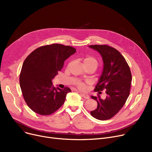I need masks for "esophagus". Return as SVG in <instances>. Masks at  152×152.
I'll return each mask as SVG.
<instances>
[{"label": "esophagus", "mask_w": 152, "mask_h": 152, "mask_svg": "<svg viewBox=\"0 0 152 152\" xmlns=\"http://www.w3.org/2000/svg\"><path fill=\"white\" fill-rule=\"evenodd\" d=\"M81 96L83 97V98L86 99H89V95L88 94H81L80 93Z\"/></svg>", "instance_id": "esophagus-1"}]
</instances>
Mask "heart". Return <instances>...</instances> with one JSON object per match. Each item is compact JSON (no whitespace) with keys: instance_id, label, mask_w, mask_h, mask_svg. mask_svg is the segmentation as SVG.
Returning <instances> with one entry per match:
<instances>
[{"instance_id":"heart-1","label":"heart","mask_w":152,"mask_h":152,"mask_svg":"<svg viewBox=\"0 0 152 152\" xmlns=\"http://www.w3.org/2000/svg\"><path fill=\"white\" fill-rule=\"evenodd\" d=\"M84 65L86 67L91 66L94 67L96 69L99 65V62L97 60L92 56H87L83 60ZM76 86L78 87L79 89L81 91H84L86 89V84L83 82H77L76 83Z\"/></svg>"}]
</instances>
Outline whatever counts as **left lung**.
<instances>
[{"mask_svg":"<svg viewBox=\"0 0 152 152\" xmlns=\"http://www.w3.org/2000/svg\"><path fill=\"white\" fill-rule=\"evenodd\" d=\"M92 49L99 52L103 61V69L95 92L101 93L105 89L107 96L102 99L91 96L97 102V108L91 115L99 120H107L116 115L128 98L132 75L129 66L121 53L108 45H91Z\"/></svg>","mask_w":152,"mask_h":152,"instance_id":"obj_1","label":"left lung"}]
</instances>
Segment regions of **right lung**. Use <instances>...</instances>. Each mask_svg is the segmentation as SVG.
Returning <instances> with one entry per match:
<instances>
[{
	"instance_id": "right-lung-1",
	"label": "right lung",
	"mask_w": 152,
	"mask_h": 152,
	"mask_svg": "<svg viewBox=\"0 0 152 152\" xmlns=\"http://www.w3.org/2000/svg\"><path fill=\"white\" fill-rule=\"evenodd\" d=\"M76 50L60 44L44 45L32 52L24 61L20 75V87L26 104L35 113L51 115L65 102L71 89L67 87L56 88L52 80Z\"/></svg>"
}]
</instances>
